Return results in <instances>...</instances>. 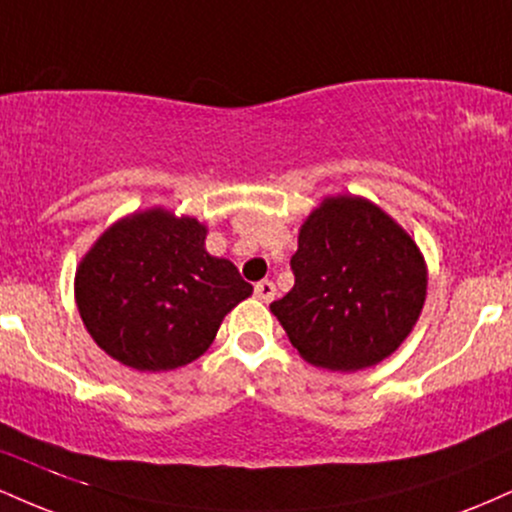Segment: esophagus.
Instances as JSON below:
<instances>
[{
    "label": "esophagus",
    "mask_w": 512,
    "mask_h": 512,
    "mask_svg": "<svg viewBox=\"0 0 512 512\" xmlns=\"http://www.w3.org/2000/svg\"><path fill=\"white\" fill-rule=\"evenodd\" d=\"M255 296L260 298L262 303H269V301H274V296H276V286L272 284V281H260V284H255Z\"/></svg>",
    "instance_id": "34e87169"
}]
</instances>
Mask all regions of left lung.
<instances>
[{
  "label": "left lung",
  "instance_id": "8db88e82",
  "mask_svg": "<svg viewBox=\"0 0 512 512\" xmlns=\"http://www.w3.org/2000/svg\"><path fill=\"white\" fill-rule=\"evenodd\" d=\"M291 269L296 284L269 310L317 368L351 373L385 361L426 303L419 245L366 197L322 199L298 231Z\"/></svg>",
  "mask_w": 512,
  "mask_h": 512
}]
</instances>
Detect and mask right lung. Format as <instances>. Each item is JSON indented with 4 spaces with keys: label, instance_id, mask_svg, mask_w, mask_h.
Masks as SVG:
<instances>
[{
    "label": "right lung",
    "instance_id": "add662e5",
    "mask_svg": "<svg viewBox=\"0 0 512 512\" xmlns=\"http://www.w3.org/2000/svg\"><path fill=\"white\" fill-rule=\"evenodd\" d=\"M207 226L163 207L122 216L76 264L74 298L91 339L122 366L161 373L197 361L223 317L252 296Z\"/></svg>",
    "mask_w": 512,
    "mask_h": 512
}]
</instances>
